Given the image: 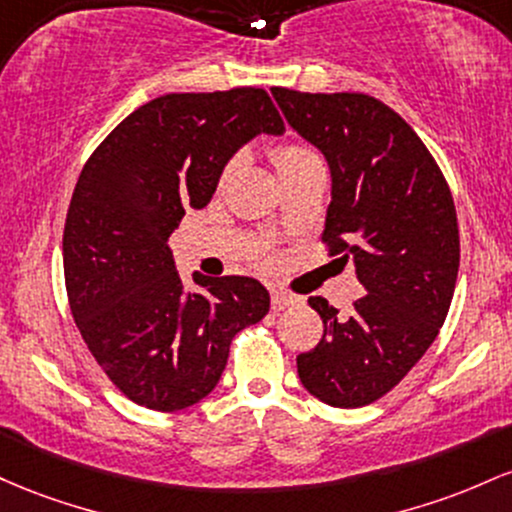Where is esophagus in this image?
Instances as JSON below:
<instances>
[{"mask_svg": "<svg viewBox=\"0 0 512 512\" xmlns=\"http://www.w3.org/2000/svg\"><path fill=\"white\" fill-rule=\"evenodd\" d=\"M295 302H297V297L287 295V292L273 290V295H271V307H273V312H280V309L292 307V304H295Z\"/></svg>", "mask_w": 512, "mask_h": 512, "instance_id": "1", "label": "esophagus"}]
</instances>
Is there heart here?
Listing matches in <instances>:
<instances>
[{"label":"heart","instance_id":"obj_1","mask_svg":"<svg viewBox=\"0 0 512 512\" xmlns=\"http://www.w3.org/2000/svg\"><path fill=\"white\" fill-rule=\"evenodd\" d=\"M312 159L317 157H314L309 149H304L300 145H280L273 149V164L275 169H278V176L290 174V171H295L297 166L312 162Z\"/></svg>","mask_w":512,"mask_h":512}]
</instances>
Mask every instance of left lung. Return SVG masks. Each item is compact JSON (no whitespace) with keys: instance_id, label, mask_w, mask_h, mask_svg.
I'll use <instances>...</instances> for the list:
<instances>
[{"instance_id":"left-lung-1","label":"left lung","mask_w":512,"mask_h":512,"mask_svg":"<svg viewBox=\"0 0 512 512\" xmlns=\"http://www.w3.org/2000/svg\"><path fill=\"white\" fill-rule=\"evenodd\" d=\"M271 91L329 164L324 239L365 290L350 312L309 297L324 336L297 355V375L324 404L358 409L409 375L447 317L459 268L455 203L421 137L382 101Z\"/></svg>"}]
</instances>
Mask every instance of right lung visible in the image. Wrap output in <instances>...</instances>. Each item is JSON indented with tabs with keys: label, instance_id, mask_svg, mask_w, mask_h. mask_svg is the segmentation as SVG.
Listing matches in <instances>:
<instances>
[{
	"label": "right lung",
	"instance_id": "add662e5",
	"mask_svg": "<svg viewBox=\"0 0 512 512\" xmlns=\"http://www.w3.org/2000/svg\"><path fill=\"white\" fill-rule=\"evenodd\" d=\"M285 123L263 89L166 94L132 111L79 174L62 263L72 317L96 363L135 404L181 411L220 382L229 343L271 309L258 280L193 273L169 234L217 191L229 159Z\"/></svg>",
	"mask_w": 512,
	"mask_h": 512
}]
</instances>
